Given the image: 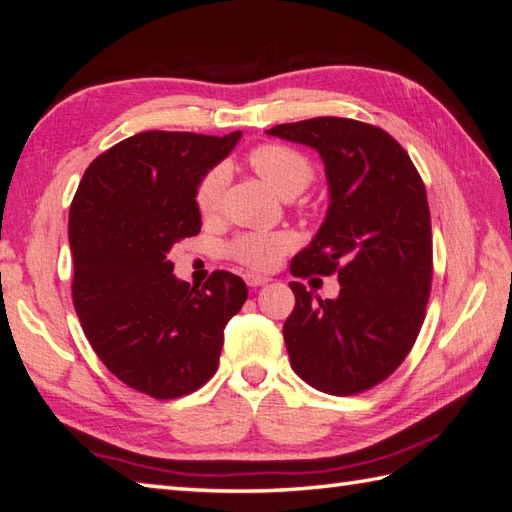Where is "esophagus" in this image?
<instances>
[{
  "instance_id": "1",
  "label": "esophagus",
  "mask_w": 512,
  "mask_h": 512,
  "mask_svg": "<svg viewBox=\"0 0 512 512\" xmlns=\"http://www.w3.org/2000/svg\"><path fill=\"white\" fill-rule=\"evenodd\" d=\"M246 284L250 286V288H257V286H264V284H268V277H262V275H255V273H248L246 277Z\"/></svg>"
}]
</instances>
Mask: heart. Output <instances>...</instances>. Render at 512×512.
I'll use <instances>...</instances> for the list:
<instances>
[{
	"label": "heart",
	"mask_w": 512,
	"mask_h": 512,
	"mask_svg": "<svg viewBox=\"0 0 512 512\" xmlns=\"http://www.w3.org/2000/svg\"><path fill=\"white\" fill-rule=\"evenodd\" d=\"M246 160L250 169L281 198H297L314 180L312 160L295 147L264 143L250 149ZM222 189L224 169L213 167L206 171L195 189V206L204 217H211L220 209ZM290 246L292 239L286 233H244L228 244L226 253L235 262L253 270H270L288 253Z\"/></svg>",
	"instance_id": "b5f03b06"
}]
</instances>
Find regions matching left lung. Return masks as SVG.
I'll use <instances>...</instances> for the list:
<instances>
[{
  "mask_svg": "<svg viewBox=\"0 0 512 512\" xmlns=\"http://www.w3.org/2000/svg\"><path fill=\"white\" fill-rule=\"evenodd\" d=\"M314 147L325 162L330 209L290 273L339 277L336 299L292 281L284 323L290 365L314 389L354 396L396 372L427 314L433 242L427 189L394 136L354 118L319 116L268 129Z\"/></svg>",
  "mask_w": 512,
  "mask_h": 512,
  "instance_id": "1",
  "label": "left lung"
}]
</instances>
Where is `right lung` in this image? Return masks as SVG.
I'll return each mask as SVG.
<instances>
[{
	"instance_id": "1",
	"label": "right lung",
	"mask_w": 512,
	"mask_h": 512,
	"mask_svg": "<svg viewBox=\"0 0 512 512\" xmlns=\"http://www.w3.org/2000/svg\"><path fill=\"white\" fill-rule=\"evenodd\" d=\"M242 132H140L85 169L70 204L72 301L92 350L110 372L158 400L209 380L226 321L248 288L213 270L202 288L173 277L171 246L200 233L195 189Z\"/></svg>"
}]
</instances>
